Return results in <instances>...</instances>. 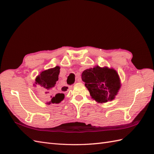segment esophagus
Masks as SVG:
<instances>
[{
	"label": "esophagus",
	"mask_w": 154,
	"mask_h": 154,
	"mask_svg": "<svg viewBox=\"0 0 154 154\" xmlns=\"http://www.w3.org/2000/svg\"><path fill=\"white\" fill-rule=\"evenodd\" d=\"M77 81H78V82H80V81H81V79H77ZM71 87H70V86L65 85V86H63V87H62V90H63V91H65V92H66V91H67L69 90V89H71Z\"/></svg>",
	"instance_id": "34e87169"
}]
</instances>
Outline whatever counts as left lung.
Instances as JSON below:
<instances>
[{"mask_svg": "<svg viewBox=\"0 0 154 154\" xmlns=\"http://www.w3.org/2000/svg\"><path fill=\"white\" fill-rule=\"evenodd\" d=\"M91 96L98 103L112 100L120 88L119 74L114 69L96 66L85 70L81 75Z\"/></svg>", "mask_w": 154, "mask_h": 154, "instance_id": "1", "label": "left lung"}]
</instances>
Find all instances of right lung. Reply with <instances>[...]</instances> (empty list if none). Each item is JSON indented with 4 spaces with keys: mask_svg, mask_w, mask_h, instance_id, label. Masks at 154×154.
<instances>
[{
    "mask_svg": "<svg viewBox=\"0 0 154 154\" xmlns=\"http://www.w3.org/2000/svg\"><path fill=\"white\" fill-rule=\"evenodd\" d=\"M60 69V67L59 66L49 69L41 72L40 74L38 75L35 78V84L40 87L42 89H43L45 94H51L50 95V101L46 103L47 104L60 103L61 100H63L65 97L63 93H55L54 88L59 79Z\"/></svg>",
    "mask_w": 154,
    "mask_h": 154,
    "instance_id": "add662e5",
    "label": "right lung"
}]
</instances>
